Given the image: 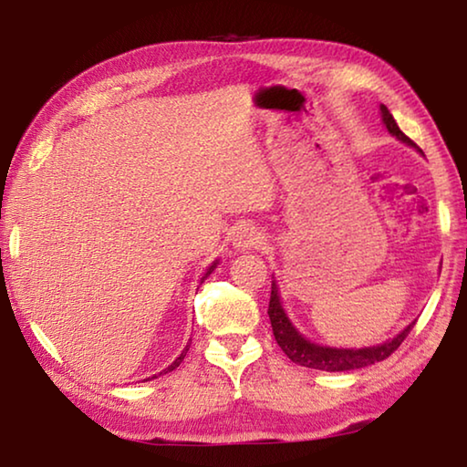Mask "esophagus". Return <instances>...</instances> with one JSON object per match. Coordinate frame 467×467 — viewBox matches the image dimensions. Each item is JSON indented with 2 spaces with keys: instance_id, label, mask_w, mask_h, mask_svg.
I'll use <instances>...</instances> for the list:
<instances>
[{
  "instance_id": "1",
  "label": "esophagus",
  "mask_w": 467,
  "mask_h": 467,
  "mask_svg": "<svg viewBox=\"0 0 467 467\" xmlns=\"http://www.w3.org/2000/svg\"><path fill=\"white\" fill-rule=\"evenodd\" d=\"M262 241H264V236L257 231H253V228H241V231L234 236V247L239 251H247V249L257 247V244H262Z\"/></svg>"
}]
</instances>
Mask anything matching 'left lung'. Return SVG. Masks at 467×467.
Wrapping results in <instances>:
<instances>
[{
    "mask_svg": "<svg viewBox=\"0 0 467 467\" xmlns=\"http://www.w3.org/2000/svg\"><path fill=\"white\" fill-rule=\"evenodd\" d=\"M381 117L387 131H389L391 136L401 140L408 146H416L414 141L398 128L393 115L385 105H381ZM267 315H270L275 342H278L282 352L286 354L292 362H296V365L306 367V368L329 370V373H336V370L365 368L368 365H375V362L385 360L387 357H391V354L398 350L400 344L404 342L410 334V329L414 326V323H410L404 331H400V334L393 339H389V342L370 346V348H358V350H354V348H329V346L313 344L311 339H306L298 334L296 327L290 323L288 315L284 313L282 303H280L278 284H275V280L272 282V296H270V306H267Z\"/></svg>",
    "mask_w": 467,
    "mask_h": 467,
    "instance_id": "8db88e82",
    "label": "left lung"
}]
</instances>
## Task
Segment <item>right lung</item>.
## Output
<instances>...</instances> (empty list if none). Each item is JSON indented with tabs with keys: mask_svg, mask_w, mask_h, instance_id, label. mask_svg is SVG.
<instances>
[{
	"mask_svg": "<svg viewBox=\"0 0 467 467\" xmlns=\"http://www.w3.org/2000/svg\"><path fill=\"white\" fill-rule=\"evenodd\" d=\"M216 265H218V262H214V264H212V265L208 267V272H205V275H203V278H208V275H210L212 272H214V267H216ZM203 278H202V280H203ZM187 350H189V344L185 346V350L179 354V358H175V362H172V365H171V367H167V368H164V370H162V373H171V370H175V368H177V367L181 365V362H183V358H185V354H187ZM162 373H161V375H162ZM148 379H156V375H154V377H148ZM148 379H146V381H148Z\"/></svg>",
	"mask_w": 467,
	"mask_h": 467,
	"instance_id": "1",
	"label": "right lung"
}]
</instances>
